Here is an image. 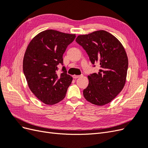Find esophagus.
<instances>
[{
    "label": "esophagus",
    "instance_id": "1",
    "mask_svg": "<svg viewBox=\"0 0 148 148\" xmlns=\"http://www.w3.org/2000/svg\"><path fill=\"white\" fill-rule=\"evenodd\" d=\"M82 75H73V78H75V79H77V78H79L80 77H82Z\"/></svg>",
    "mask_w": 148,
    "mask_h": 148
}]
</instances>
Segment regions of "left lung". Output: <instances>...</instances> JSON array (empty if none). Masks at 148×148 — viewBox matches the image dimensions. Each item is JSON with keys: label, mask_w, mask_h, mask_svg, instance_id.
Instances as JSON below:
<instances>
[{"label": "left lung", "mask_w": 148, "mask_h": 148, "mask_svg": "<svg viewBox=\"0 0 148 148\" xmlns=\"http://www.w3.org/2000/svg\"><path fill=\"white\" fill-rule=\"evenodd\" d=\"M77 42L87 52L91 63L100 65L98 73L89 75L83 96L88 102L104 106L112 101L126 82L128 60L126 51L117 38L104 30L79 35Z\"/></svg>", "instance_id": "1"}]
</instances>
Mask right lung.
<instances>
[{"label": "right lung", "mask_w": 148, "mask_h": 148, "mask_svg": "<svg viewBox=\"0 0 148 148\" xmlns=\"http://www.w3.org/2000/svg\"><path fill=\"white\" fill-rule=\"evenodd\" d=\"M76 36L47 29L32 39L26 49L23 69L28 87L39 100L53 105L64 99L73 78L65 66L60 75L57 65H63V54Z\"/></svg>", "instance_id": "1"}]
</instances>
